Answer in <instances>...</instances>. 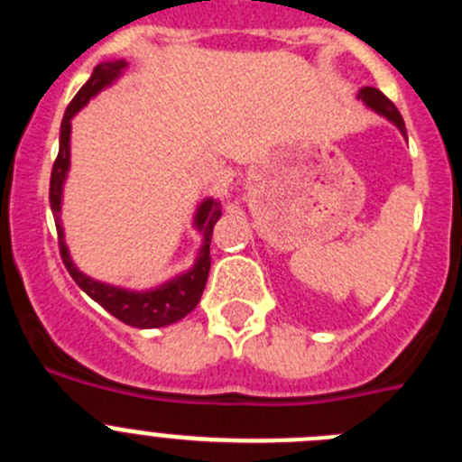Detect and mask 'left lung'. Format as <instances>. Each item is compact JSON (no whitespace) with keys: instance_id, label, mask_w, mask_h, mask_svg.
<instances>
[{"instance_id":"left-lung-1","label":"left lung","mask_w":462,"mask_h":462,"mask_svg":"<svg viewBox=\"0 0 462 462\" xmlns=\"http://www.w3.org/2000/svg\"><path fill=\"white\" fill-rule=\"evenodd\" d=\"M358 99L368 106L370 110H374L377 116H382V117H386L389 122H393V125L400 129V134H402V136H407L405 122H402V117H400L398 108H395L393 101L386 99V97H383L377 88H361L358 89Z\"/></svg>"}]
</instances>
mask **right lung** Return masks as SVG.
<instances>
[{
    "label": "right lung",
    "instance_id": "right-lung-1",
    "mask_svg": "<svg viewBox=\"0 0 462 462\" xmlns=\"http://www.w3.org/2000/svg\"><path fill=\"white\" fill-rule=\"evenodd\" d=\"M126 62L125 60H113V62H101L94 67L92 76L88 83L79 89V94L73 97L69 104L67 113H64L62 126H60V152H57L55 164H52L51 173V210L55 215L57 236H60V252H62V261L67 266L69 275L76 280L80 289L88 293L92 300L108 310L113 317L125 321L126 326L134 328H162V326H171L175 321L185 319L187 314L199 305L206 289L208 273H210V238L212 228L222 217V203L217 199H203L194 212V228L201 234V247L196 252L194 266L189 271L180 273V275L171 277V280L162 282L152 289H125L108 284V282L92 280L85 275L76 263H73L71 254H69L67 240H64V226H62V191L64 182H67L69 169H71V120L80 108L89 104L101 89L110 88L125 73Z\"/></svg>",
    "mask_w": 462,
    "mask_h": 462
}]
</instances>
